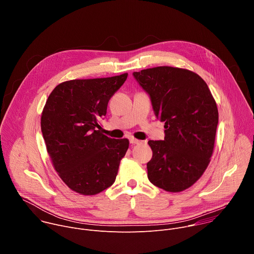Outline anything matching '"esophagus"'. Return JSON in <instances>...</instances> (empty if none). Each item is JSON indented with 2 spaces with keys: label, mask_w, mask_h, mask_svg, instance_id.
<instances>
[{
  "label": "esophagus",
  "mask_w": 254,
  "mask_h": 254,
  "mask_svg": "<svg viewBox=\"0 0 254 254\" xmlns=\"http://www.w3.org/2000/svg\"><path fill=\"white\" fill-rule=\"evenodd\" d=\"M129 142L132 143V144H137V143H140L141 140L136 139V138H134V137H130V138H129Z\"/></svg>",
  "instance_id": "obj_1"
}]
</instances>
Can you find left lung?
<instances>
[{
  "instance_id": "left-lung-1",
  "label": "left lung",
  "mask_w": 254,
  "mask_h": 254,
  "mask_svg": "<svg viewBox=\"0 0 254 254\" xmlns=\"http://www.w3.org/2000/svg\"><path fill=\"white\" fill-rule=\"evenodd\" d=\"M152 100L156 118L165 123L164 140H149L147 164L155 186L182 192L201 178L214 151L218 108L206 82L195 72L158 66L133 72Z\"/></svg>"
}]
</instances>
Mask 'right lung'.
I'll list each match as a JSON object with an SVG mask.
<instances>
[{"mask_svg": "<svg viewBox=\"0 0 254 254\" xmlns=\"http://www.w3.org/2000/svg\"><path fill=\"white\" fill-rule=\"evenodd\" d=\"M127 77L124 73L64 81L46 100L41 130L47 153L61 180L80 195H96L111 187L128 149L127 138L108 137L99 125Z\"/></svg>", "mask_w": 254, "mask_h": 254, "instance_id": "right-lung-1", "label": "right lung"}]
</instances>
